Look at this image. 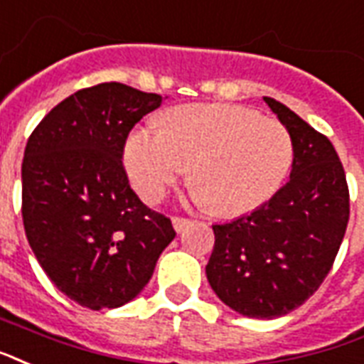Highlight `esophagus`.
<instances>
[{
	"label": "esophagus",
	"instance_id": "obj_1",
	"mask_svg": "<svg viewBox=\"0 0 364 364\" xmlns=\"http://www.w3.org/2000/svg\"><path fill=\"white\" fill-rule=\"evenodd\" d=\"M171 223H173V229H176L177 232H181L183 229L191 223V219L183 218V215H173V218H171Z\"/></svg>",
	"mask_w": 364,
	"mask_h": 364
}]
</instances>
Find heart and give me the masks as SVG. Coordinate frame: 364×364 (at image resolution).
<instances>
[{
    "instance_id": "obj_1",
    "label": "heart",
    "mask_w": 364,
    "mask_h": 364,
    "mask_svg": "<svg viewBox=\"0 0 364 364\" xmlns=\"http://www.w3.org/2000/svg\"><path fill=\"white\" fill-rule=\"evenodd\" d=\"M164 129L137 127L124 160L133 187L158 202L191 168L188 183L215 215L254 212L281 191L294 166V139L281 122L238 105H183Z\"/></svg>"
}]
</instances>
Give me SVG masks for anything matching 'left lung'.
Masks as SVG:
<instances>
[{"label": "left lung", "mask_w": 364, "mask_h": 364, "mask_svg": "<svg viewBox=\"0 0 364 364\" xmlns=\"http://www.w3.org/2000/svg\"><path fill=\"white\" fill-rule=\"evenodd\" d=\"M265 102L294 139L290 181L256 212L212 225L206 265L218 298L254 318L287 315L317 292L349 221L346 171L330 139L282 102Z\"/></svg>", "instance_id": "left-lung-1"}]
</instances>
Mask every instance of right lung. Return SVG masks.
I'll return each mask as SVG.
<instances>
[{
  "label": "right lung",
  "mask_w": 364,
  "mask_h": 364,
  "mask_svg": "<svg viewBox=\"0 0 364 364\" xmlns=\"http://www.w3.org/2000/svg\"><path fill=\"white\" fill-rule=\"evenodd\" d=\"M162 95L99 83L66 97L36 126L22 160V221L55 287L99 311L127 304L173 240L171 219L129 185L127 135Z\"/></svg>",
  "instance_id": "add662e5"
}]
</instances>
